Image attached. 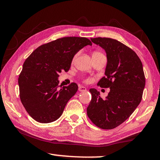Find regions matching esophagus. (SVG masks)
Returning a JSON list of instances; mask_svg holds the SVG:
<instances>
[{
  "label": "esophagus",
  "mask_w": 160,
  "mask_h": 160,
  "mask_svg": "<svg viewBox=\"0 0 160 160\" xmlns=\"http://www.w3.org/2000/svg\"><path fill=\"white\" fill-rule=\"evenodd\" d=\"M78 90L80 92H85L87 90V88L83 86H80L79 88H78Z\"/></svg>",
  "instance_id": "1"
}]
</instances>
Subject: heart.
Masks as SVG:
<instances>
[{
  "instance_id": "1",
  "label": "heart",
  "mask_w": 160,
  "mask_h": 160,
  "mask_svg": "<svg viewBox=\"0 0 160 160\" xmlns=\"http://www.w3.org/2000/svg\"><path fill=\"white\" fill-rule=\"evenodd\" d=\"M95 53H100L99 52H94L93 54H95ZM77 56H78V54H76V55H75V56H74V58H73V60H75V58L77 57Z\"/></svg>"
}]
</instances>
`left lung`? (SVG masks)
<instances>
[{"label":"left lung","instance_id":"1","mask_svg":"<svg viewBox=\"0 0 160 160\" xmlns=\"http://www.w3.org/2000/svg\"><path fill=\"white\" fill-rule=\"evenodd\" d=\"M106 51L105 76L97 83L110 89L106 99L96 89L90 90L92 99L87 113L94 125L113 129L129 118L141 102L145 78L142 62L134 51L111 38H92Z\"/></svg>","mask_w":160,"mask_h":160}]
</instances>
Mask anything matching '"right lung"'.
I'll return each instance as SVG.
<instances>
[{
	"instance_id": "add662e5",
	"label": "right lung",
	"mask_w": 160,
	"mask_h": 160,
	"mask_svg": "<svg viewBox=\"0 0 160 160\" xmlns=\"http://www.w3.org/2000/svg\"><path fill=\"white\" fill-rule=\"evenodd\" d=\"M87 45L92 42L85 37L60 38L40 46L26 59L18 78L20 97L35 121L51 123L63 113L78 86L75 82L59 86L58 74L68 71L74 56Z\"/></svg>"
}]
</instances>
